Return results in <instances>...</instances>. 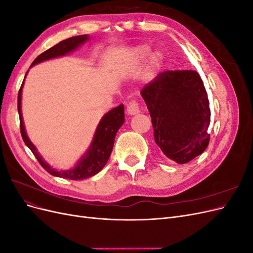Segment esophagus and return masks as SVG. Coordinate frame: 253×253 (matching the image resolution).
<instances>
[{
  "label": "esophagus",
  "mask_w": 253,
  "mask_h": 253,
  "mask_svg": "<svg viewBox=\"0 0 253 253\" xmlns=\"http://www.w3.org/2000/svg\"><path fill=\"white\" fill-rule=\"evenodd\" d=\"M126 111L129 115H136V114H138L140 112V106H139L138 102L133 99V100H131L127 103Z\"/></svg>",
  "instance_id": "34e87169"
}]
</instances>
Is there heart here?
<instances>
[{
    "mask_svg": "<svg viewBox=\"0 0 253 253\" xmlns=\"http://www.w3.org/2000/svg\"><path fill=\"white\" fill-rule=\"evenodd\" d=\"M149 51H150V48L147 46V45H140V46H137L134 49V58L136 60H142L148 56ZM160 61H162V56H160V53L155 52L153 53L150 58V64L152 67H157L160 64Z\"/></svg>",
    "mask_w": 253,
    "mask_h": 253,
    "instance_id": "b5f03b06",
    "label": "heart"
}]
</instances>
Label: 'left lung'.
I'll return each mask as SVG.
<instances>
[{
    "instance_id": "1",
    "label": "left lung",
    "mask_w": 253,
    "mask_h": 253,
    "mask_svg": "<svg viewBox=\"0 0 253 253\" xmlns=\"http://www.w3.org/2000/svg\"><path fill=\"white\" fill-rule=\"evenodd\" d=\"M154 139L164 154L179 165L201 155L210 141V106L196 71H165L141 89Z\"/></svg>"
}]
</instances>
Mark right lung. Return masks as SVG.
<instances>
[{
    "instance_id": "add662e5",
    "label": "right lung",
    "mask_w": 253,
    "mask_h": 253,
    "mask_svg": "<svg viewBox=\"0 0 253 253\" xmlns=\"http://www.w3.org/2000/svg\"><path fill=\"white\" fill-rule=\"evenodd\" d=\"M87 39L88 37L86 35H82V36L68 38L66 40L61 41L58 44H56L55 46L50 47L49 49L45 50L44 52L41 53V55L38 56L34 60L32 66L37 63H40L45 60L64 56L65 53L74 50L75 48H77L80 44L84 43ZM23 83H24V81H23ZM23 83L18 94V112L20 116L21 135L25 144L30 149V151L34 153L35 157L38 159V162L40 163V165L49 174L53 176H58V177L72 179V180L85 179L90 177V176L96 175L98 172H100L110 158V155L113 150L114 141H115V136H116L118 129L125 122L124 104L118 105L117 108L111 110L108 114L104 115L103 118L101 119L100 122H99V125L97 126L90 148L88 149L85 156H84L77 164V166L75 167V169L70 171H63V172L57 171L55 169H52L48 164L45 163L42 159V157L38 154L35 145L30 142V140L28 139V137L26 135L24 125H23L22 113H21V94H22Z\"/></svg>"
}]
</instances>
